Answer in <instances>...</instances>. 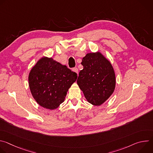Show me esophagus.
Listing matches in <instances>:
<instances>
[{"label": "esophagus", "instance_id": "34e87169", "mask_svg": "<svg viewBox=\"0 0 153 153\" xmlns=\"http://www.w3.org/2000/svg\"><path fill=\"white\" fill-rule=\"evenodd\" d=\"M74 72H75V73H76L77 74H78V72H79V70H78V69H77V68H76V67H75V68H73V70H72Z\"/></svg>", "mask_w": 153, "mask_h": 153}]
</instances>
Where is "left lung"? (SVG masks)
<instances>
[{
	"label": "left lung",
	"instance_id": "1",
	"mask_svg": "<svg viewBox=\"0 0 153 153\" xmlns=\"http://www.w3.org/2000/svg\"><path fill=\"white\" fill-rule=\"evenodd\" d=\"M83 68L77 83L89 103L99 106L114 92L116 77L111 63L100 53H88L82 59Z\"/></svg>",
	"mask_w": 153,
	"mask_h": 153
}]
</instances>
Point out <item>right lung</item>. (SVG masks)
I'll return each instance as SVG.
<instances>
[{"mask_svg":"<svg viewBox=\"0 0 153 153\" xmlns=\"http://www.w3.org/2000/svg\"><path fill=\"white\" fill-rule=\"evenodd\" d=\"M77 74L65 65L46 57L40 59L28 77L31 93L42 107L54 110L63 102Z\"/></svg>","mask_w":153,"mask_h":153,"instance_id":"add662e5","label":"right lung"}]
</instances>
